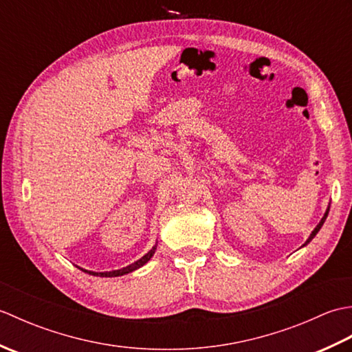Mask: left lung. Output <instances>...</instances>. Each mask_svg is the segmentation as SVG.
<instances>
[{
    "label": "left lung",
    "instance_id": "left-lung-1",
    "mask_svg": "<svg viewBox=\"0 0 352 352\" xmlns=\"http://www.w3.org/2000/svg\"><path fill=\"white\" fill-rule=\"evenodd\" d=\"M328 210H330V208H328ZM328 210H327V212H325V214H324V218H322V219H320V222H319V223H318V227H316V228H315V230H313V233H311V234H310V237H309V239H307V242H305V243H304V245H307V243H309V242H310V241H311V239H313V237H315V236H316V233H318V231H319V230H320V227H322V226H324V222H325V219H327V216H328Z\"/></svg>",
    "mask_w": 352,
    "mask_h": 352
}]
</instances>
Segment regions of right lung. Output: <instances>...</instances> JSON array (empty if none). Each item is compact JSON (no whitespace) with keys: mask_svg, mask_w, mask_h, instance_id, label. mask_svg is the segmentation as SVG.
Returning a JSON list of instances; mask_svg holds the SVG:
<instances>
[{"mask_svg":"<svg viewBox=\"0 0 352 352\" xmlns=\"http://www.w3.org/2000/svg\"><path fill=\"white\" fill-rule=\"evenodd\" d=\"M155 248L157 246H154V248L149 251L148 254H145L144 257H142L140 260H138V261H134L133 265H130V266H126V267H124V269H118V271H111V272H89V271H85V272H89V274H92V275H100V276H119V275H124V274H129V272H133V271H136L138 267H140V266H144L146 261L153 257V254L155 252Z\"/></svg>","mask_w":352,"mask_h":352,"instance_id":"obj_1","label":"right lung"}]
</instances>
